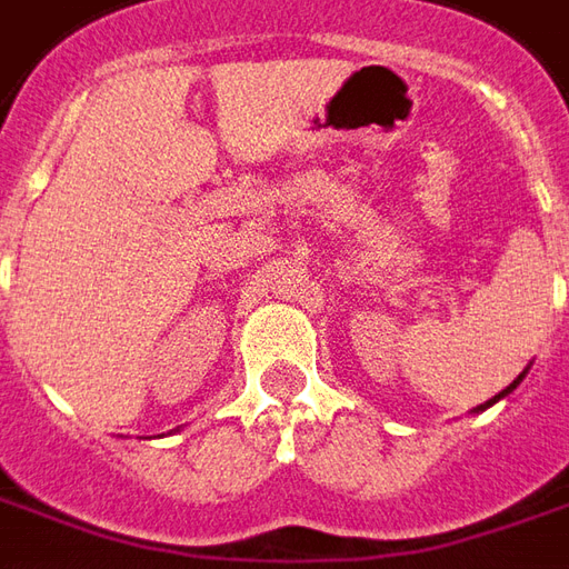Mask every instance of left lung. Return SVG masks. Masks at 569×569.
Listing matches in <instances>:
<instances>
[{
	"mask_svg": "<svg viewBox=\"0 0 569 569\" xmlns=\"http://www.w3.org/2000/svg\"><path fill=\"white\" fill-rule=\"evenodd\" d=\"M523 376H527V369H523V372H520L518 379H515V381H511V385H508L506 391H499V395L492 397V400H487V403H480V407H475V412H480V409L492 407V403H496V400H502V397H506V395H511V391H515V388H518V385H520V379H523Z\"/></svg>",
	"mask_w": 569,
	"mask_h": 569,
	"instance_id": "left-lung-1",
	"label": "left lung"
}]
</instances>
